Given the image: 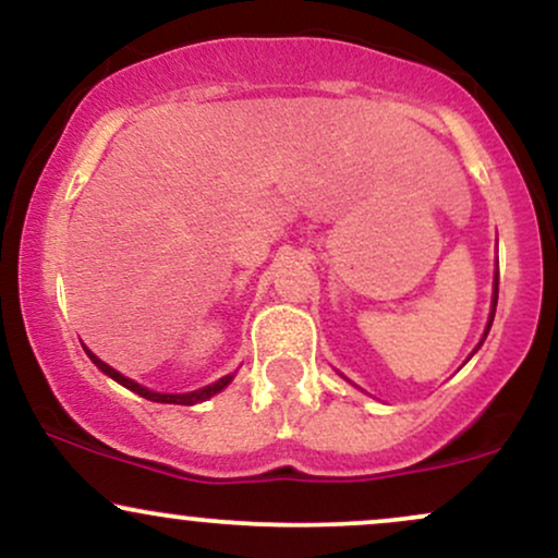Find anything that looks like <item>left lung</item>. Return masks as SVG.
Instances as JSON below:
<instances>
[{"mask_svg": "<svg viewBox=\"0 0 558 558\" xmlns=\"http://www.w3.org/2000/svg\"><path fill=\"white\" fill-rule=\"evenodd\" d=\"M496 301H498V278H496V291H493V312H490V319H488V328H485V336H488L490 323H493V315H496Z\"/></svg>", "mask_w": 558, "mask_h": 558, "instance_id": "8db88e82", "label": "left lung"}]
</instances>
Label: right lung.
<instances>
[{
  "mask_svg": "<svg viewBox=\"0 0 558 558\" xmlns=\"http://www.w3.org/2000/svg\"><path fill=\"white\" fill-rule=\"evenodd\" d=\"M86 354H88V360H92V362L96 364V367L101 369V373H105V375H110L112 380H118V383H120V386H125L128 390H133V393L144 396V399H149V401H157V403H185V407H191V403H198V401L209 399V396L220 393V390L226 388L230 380H233V375H226V377H220V380H217V383H213V386H207V388H198V390H191V393H155V390H149V388L138 386V383H133L131 377L120 375L118 369H112L110 364H105V362H101L99 356H94L92 351H88V349H86Z\"/></svg>",
  "mask_w": 558,
  "mask_h": 558,
  "instance_id": "add662e5",
  "label": "right lung"
}]
</instances>
